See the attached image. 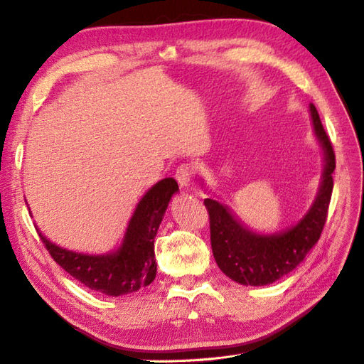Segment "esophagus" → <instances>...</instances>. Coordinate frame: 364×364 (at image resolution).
<instances>
[{
	"mask_svg": "<svg viewBox=\"0 0 364 364\" xmlns=\"http://www.w3.org/2000/svg\"><path fill=\"white\" fill-rule=\"evenodd\" d=\"M193 176V167L191 164H181L175 171V178L181 188H188Z\"/></svg>",
	"mask_w": 364,
	"mask_h": 364,
	"instance_id": "esophagus-1",
	"label": "esophagus"
}]
</instances>
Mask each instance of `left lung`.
<instances>
[{
	"mask_svg": "<svg viewBox=\"0 0 364 364\" xmlns=\"http://www.w3.org/2000/svg\"><path fill=\"white\" fill-rule=\"evenodd\" d=\"M310 114L315 134L324 150L326 164L318 197L298 225L284 232L260 235L245 228L222 203L205 200L210 247L217 265L228 277L242 285L273 284L293 272L315 247L324 230L333 191L335 154L314 104H310Z\"/></svg>",
	"mask_w": 364,
	"mask_h": 364,
	"instance_id": "8db88e82",
	"label": "left lung"
}]
</instances>
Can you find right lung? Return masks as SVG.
Here are the masks:
<instances>
[{"mask_svg":"<svg viewBox=\"0 0 364 364\" xmlns=\"http://www.w3.org/2000/svg\"><path fill=\"white\" fill-rule=\"evenodd\" d=\"M178 183L164 178L149 189L130 218L122 245L112 255L90 256L57 247L38 230L43 242L58 265L91 290L108 296H119L147 287L156 276L155 235Z\"/></svg>","mask_w":364,"mask_h":364,"instance_id":"add662e5","label":"right lung"}]
</instances>
